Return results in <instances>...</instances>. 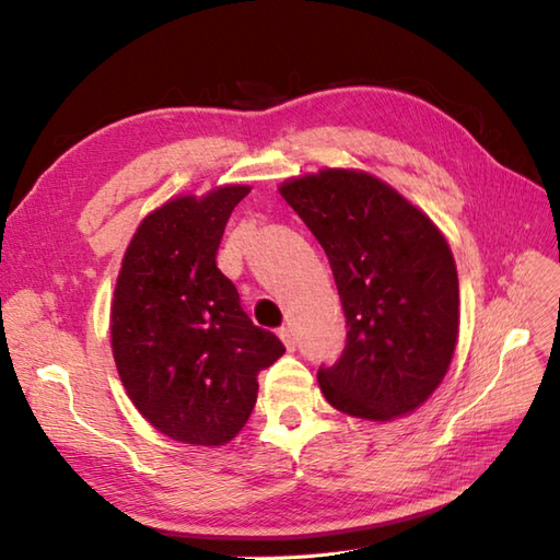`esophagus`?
Listing matches in <instances>:
<instances>
[{
  "mask_svg": "<svg viewBox=\"0 0 560 560\" xmlns=\"http://www.w3.org/2000/svg\"><path fill=\"white\" fill-rule=\"evenodd\" d=\"M279 336H281V341H283V346H285V348H289V350H295L298 336H295V329H293V327H281V329H279Z\"/></svg>",
  "mask_w": 560,
  "mask_h": 560,
  "instance_id": "esophagus-1",
  "label": "esophagus"
}]
</instances>
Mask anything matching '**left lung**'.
I'll list each match as a JSON object with an SVG mask.
<instances>
[{
    "label": "left lung",
    "mask_w": 560,
    "mask_h": 560,
    "mask_svg": "<svg viewBox=\"0 0 560 560\" xmlns=\"http://www.w3.org/2000/svg\"><path fill=\"white\" fill-rule=\"evenodd\" d=\"M281 195L327 253L346 315L343 353L317 372L324 398L362 420L415 410L444 380L458 341L448 243L370 174L324 168Z\"/></svg>",
    "instance_id": "left-lung-1"
}]
</instances>
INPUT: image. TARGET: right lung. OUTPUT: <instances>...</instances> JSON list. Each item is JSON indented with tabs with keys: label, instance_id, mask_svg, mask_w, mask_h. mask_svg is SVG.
<instances>
[{
	"label": "right lung",
	"instance_id": "add662e5",
	"mask_svg": "<svg viewBox=\"0 0 560 560\" xmlns=\"http://www.w3.org/2000/svg\"><path fill=\"white\" fill-rule=\"evenodd\" d=\"M248 186L154 210L124 255L112 305L116 370L142 418L195 446H221L248 422L257 374L283 355L245 315L217 267L226 221Z\"/></svg>",
	"mask_w": 560,
	"mask_h": 560
}]
</instances>
